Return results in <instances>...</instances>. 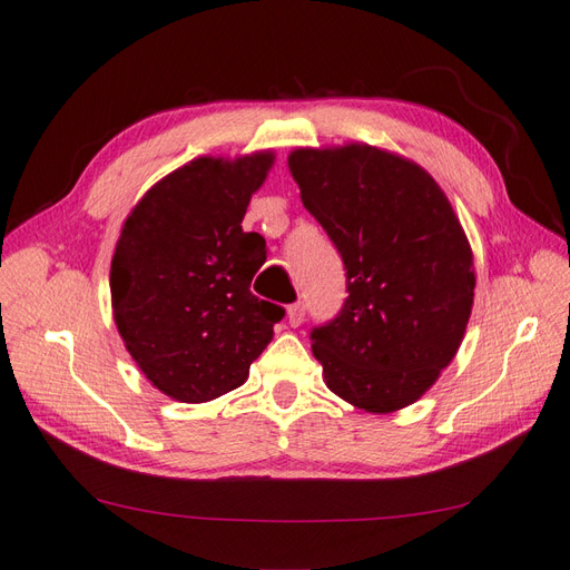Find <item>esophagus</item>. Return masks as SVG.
Here are the masks:
<instances>
[{
	"instance_id": "esophagus-1",
	"label": "esophagus",
	"mask_w": 570,
	"mask_h": 570,
	"mask_svg": "<svg viewBox=\"0 0 570 570\" xmlns=\"http://www.w3.org/2000/svg\"><path fill=\"white\" fill-rule=\"evenodd\" d=\"M286 317H288V325H291V327H298V325H303V320H305V305H303V303L288 305Z\"/></svg>"
}]
</instances>
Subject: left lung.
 <instances>
[{"label": "left lung", "mask_w": 570, "mask_h": 570, "mask_svg": "<svg viewBox=\"0 0 570 570\" xmlns=\"http://www.w3.org/2000/svg\"><path fill=\"white\" fill-rule=\"evenodd\" d=\"M288 170L346 269L342 313L311 334L325 383L356 410H404L470 323L476 276L460 218L424 168L371 144L301 146Z\"/></svg>", "instance_id": "1"}]
</instances>
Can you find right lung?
<instances>
[{"mask_svg": "<svg viewBox=\"0 0 570 570\" xmlns=\"http://www.w3.org/2000/svg\"><path fill=\"white\" fill-rule=\"evenodd\" d=\"M272 166V151L193 158L125 218L110 262L112 317L146 381L170 400L199 404L240 387L284 317L253 296L267 250L240 226Z\"/></svg>", "mask_w": 570, "mask_h": 570, "instance_id": "1", "label": "right lung"}]
</instances>
